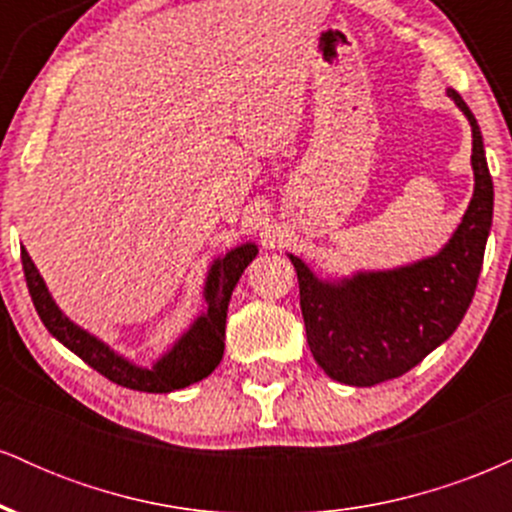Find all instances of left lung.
<instances>
[{
    "instance_id": "8db88e82",
    "label": "left lung",
    "mask_w": 512,
    "mask_h": 512,
    "mask_svg": "<svg viewBox=\"0 0 512 512\" xmlns=\"http://www.w3.org/2000/svg\"><path fill=\"white\" fill-rule=\"evenodd\" d=\"M472 125L474 197L443 252L395 272L322 284L291 255L301 289L305 337L315 361L344 385L399 378L440 346L472 303L493 216V182L474 115L448 91Z\"/></svg>"
}]
</instances>
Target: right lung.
Here are the masks:
<instances>
[{
  "mask_svg": "<svg viewBox=\"0 0 512 512\" xmlns=\"http://www.w3.org/2000/svg\"><path fill=\"white\" fill-rule=\"evenodd\" d=\"M255 255V245H240V248L228 252L223 260L214 262L207 279V289H204V293H207V313L199 317L195 327L175 344V349L168 356H163L154 368L146 370L132 366L125 358L113 354L108 346L98 342L96 337H91L81 327H76L74 322H69L50 298L26 248H21L28 293H31L35 310H38L40 320L48 327L52 337L60 339L69 351H74L81 361L98 370L108 380L139 392L180 390V387L207 378L211 370L219 366L223 356V339H226L228 301H231L233 286L238 284L240 274L245 272V267Z\"/></svg>",
  "mask_w": 512,
  "mask_h": 512,
  "instance_id": "right-lung-1",
  "label": "right lung"
}]
</instances>
